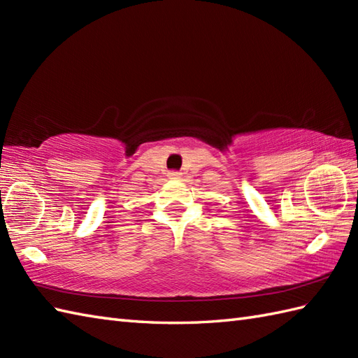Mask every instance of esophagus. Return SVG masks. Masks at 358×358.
Here are the masks:
<instances>
[{
	"label": "esophagus",
	"instance_id": "obj_1",
	"mask_svg": "<svg viewBox=\"0 0 358 358\" xmlns=\"http://www.w3.org/2000/svg\"><path fill=\"white\" fill-rule=\"evenodd\" d=\"M167 177L172 178V180H177V178L181 177V172H178V171H171L169 173H167Z\"/></svg>",
	"mask_w": 358,
	"mask_h": 358
}]
</instances>
